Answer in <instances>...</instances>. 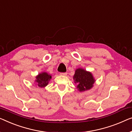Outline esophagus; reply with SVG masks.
<instances>
[{
    "instance_id": "esophagus-1",
    "label": "esophagus",
    "mask_w": 132,
    "mask_h": 132,
    "mask_svg": "<svg viewBox=\"0 0 132 132\" xmlns=\"http://www.w3.org/2000/svg\"><path fill=\"white\" fill-rule=\"evenodd\" d=\"M60 75H62V76H66L67 74H68V73L67 72H63V73H60Z\"/></svg>"
}]
</instances>
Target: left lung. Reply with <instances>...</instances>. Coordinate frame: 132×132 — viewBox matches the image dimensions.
I'll use <instances>...</instances> for the list:
<instances>
[{"label":"left lung","instance_id":"obj_1","mask_svg":"<svg viewBox=\"0 0 132 132\" xmlns=\"http://www.w3.org/2000/svg\"><path fill=\"white\" fill-rule=\"evenodd\" d=\"M73 79L75 83L77 85L76 88L80 92L91 89L95 82L91 73L82 68H78L75 70Z\"/></svg>","mask_w":132,"mask_h":132}]
</instances>
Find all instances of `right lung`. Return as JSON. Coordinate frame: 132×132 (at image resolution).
I'll return each mask as SVG.
<instances>
[{
  "label": "right lung",
  "instance_id": "1",
  "mask_svg": "<svg viewBox=\"0 0 132 132\" xmlns=\"http://www.w3.org/2000/svg\"><path fill=\"white\" fill-rule=\"evenodd\" d=\"M52 79V76L47 72H42L36 76V85L40 88H44L48 85V82Z\"/></svg>",
  "mask_w": 132,
  "mask_h": 132
}]
</instances>
